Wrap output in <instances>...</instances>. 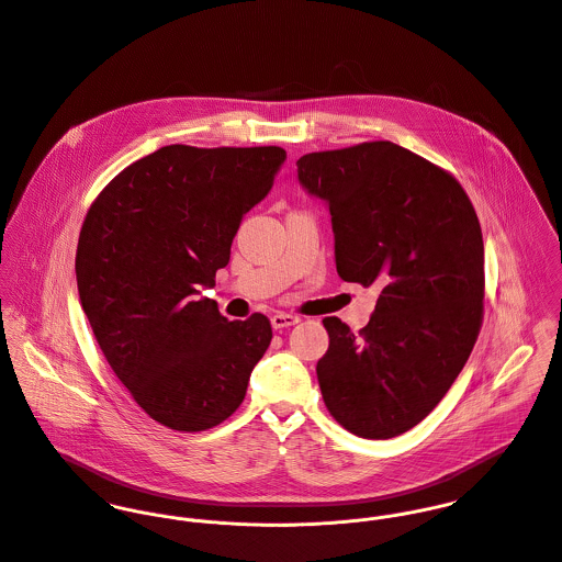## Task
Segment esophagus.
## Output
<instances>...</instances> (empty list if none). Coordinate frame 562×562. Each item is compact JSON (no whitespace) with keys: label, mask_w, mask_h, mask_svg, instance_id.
Instances as JSON below:
<instances>
[{"label":"esophagus","mask_w":562,"mask_h":562,"mask_svg":"<svg viewBox=\"0 0 562 562\" xmlns=\"http://www.w3.org/2000/svg\"><path fill=\"white\" fill-rule=\"evenodd\" d=\"M299 322V316H292V314H274L270 318L272 328H288V326H294Z\"/></svg>","instance_id":"obj_1"}]
</instances>
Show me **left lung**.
Masks as SVG:
<instances>
[{
	"instance_id": "obj_1",
	"label": "left lung",
	"mask_w": 562,
	"mask_h": 562,
	"mask_svg": "<svg viewBox=\"0 0 562 562\" xmlns=\"http://www.w3.org/2000/svg\"><path fill=\"white\" fill-rule=\"evenodd\" d=\"M301 186L326 203L337 274L381 294L355 335L330 316L316 366L328 413L352 435L390 439L448 394L476 344L484 244L461 183L390 140L307 154Z\"/></svg>"
}]
</instances>
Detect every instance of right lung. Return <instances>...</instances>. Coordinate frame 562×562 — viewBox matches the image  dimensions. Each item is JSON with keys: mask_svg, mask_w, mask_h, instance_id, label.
<instances>
[{"mask_svg": "<svg viewBox=\"0 0 562 562\" xmlns=\"http://www.w3.org/2000/svg\"><path fill=\"white\" fill-rule=\"evenodd\" d=\"M281 147L168 145L121 170L81 225V310L119 381L161 426L199 432L240 406L270 321L229 322L201 292L229 263Z\"/></svg>", "mask_w": 562, "mask_h": 562, "instance_id": "1", "label": "right lung"}]
</instances>
